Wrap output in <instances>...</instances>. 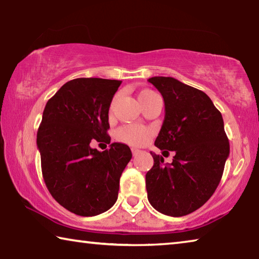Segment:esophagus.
Instances as JSON below:
<instances>
[{
  "label": "esophagus",
  "mask_w": 259,
  "mask_h": 259,
  "mask_svg": "<svg viewBox=\"0 0 259 259\" xmlns=\"http://www.w3.org/2000/svg\"><path fill=\"white\" fill-rule=\"evenodd\" d=\"M131 152H133V155L134 156H137V155H139L140 154V153H142V151H140V150H138V148H131Z\"/></svg>",
  "instance_id": "obj_1"
}]
</instances>
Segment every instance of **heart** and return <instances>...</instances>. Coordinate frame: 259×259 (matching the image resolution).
<instances>
[{
	"label": "heart",
	"mask_w": 259,
	"mask_h": 259,
	"mask_svg": "<svg viewBox=\"0 0 259 259\" xmlns=\"http://www.w3.org/2000/svg\"><path fill=\"white\" fill-rule=\"evenodd\" d=\"M152 94L154 93L150 90L143 91V93L139 95V100L142 102L143 99H145ZM116 99H117V96L116 97H114L112 100L111 106H109V113L113 112V108H114V105L116 103ZM117 137H119V139L122 140V142L130 144V145L142 146L144 144H146L152 137V130L142 125H136V124L125 125V126H122V128L117 131Z\"/></svg>",
	"instance_id": "1"
}]
</instances>
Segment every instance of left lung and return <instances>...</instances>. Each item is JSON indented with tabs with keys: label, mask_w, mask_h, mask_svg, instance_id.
<instances>
[{
	"label": "left lung",
	"mask_w": 259,
	"mask_h": 259,
	"mask_svg": "<svg viewBox=\"0 0 259 259\" xmlns=\"http://www.w3.org/2000/svg\"><path fill=\"white\" fill-rule=\"evenodd\" d=\"M164 100V120L155 139L175 151L171 163L155 153L146 174L147 198L157 211L182 217L207 202L221 182L230 143L221 112L203 91L174 77L148 78Z\"/></svg>",
	"instance_id": "8db88e82"
}]
</instances>
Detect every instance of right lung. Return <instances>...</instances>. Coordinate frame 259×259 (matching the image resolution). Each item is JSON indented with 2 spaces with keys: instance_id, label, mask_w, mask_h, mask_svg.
I'll use <instances>...</instances> for the list:
<instances>
[{
  "instance_id": "right-lung-1",
  "label": "right lung",
  "mask_w": 259,
  "mask_h": 259,
  "mask_svg": "<svg viewBox=\"0 0 259 259\" xmlns=\"http://www.w3.org/2000/svg\"><path fill=\"white\" fill-rule=\"evenodd\" d=\"M122 81L81 77L48 100L37 131L42 175L57 202L83 217L97 216L117 200L120 177L133 157L128 145L111 143L108 111Z\"/></svg>"
}]
</instances>
